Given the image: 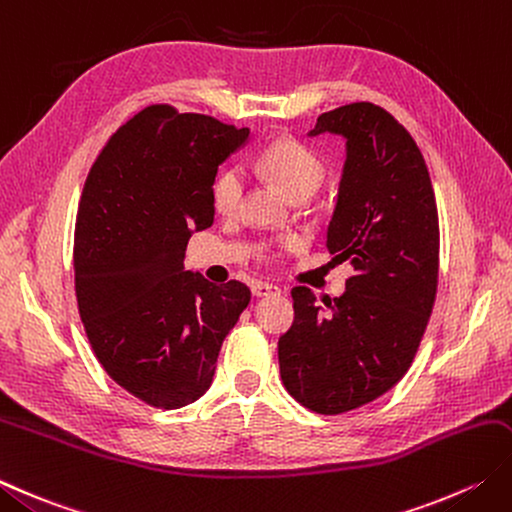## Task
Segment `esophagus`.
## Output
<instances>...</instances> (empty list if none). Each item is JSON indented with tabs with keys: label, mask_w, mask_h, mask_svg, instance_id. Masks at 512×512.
<instances>
[{
	"label": "esophagus",
	"mask_w": 512,
	"mask_h": 512,
	"mask_svg": "<svg viewBox=\"0 0 512 512\" xmlns=\"http://www.w3.org/2000/svg\"><path fill=\"white\" fill-rule=\"evenodd\" d=\"M250 290H253L255 297H268V295H279V293H282V290H279L277 286L266 284V282H253Z\"/></svg>",
	"instance_id": "esophagus-1"
}]
</instances>
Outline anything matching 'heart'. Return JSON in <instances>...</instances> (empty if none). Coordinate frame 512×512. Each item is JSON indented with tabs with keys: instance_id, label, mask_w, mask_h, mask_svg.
Wrapping results in <instances>:
<instances>
[{
	"instance_id": "obj_1",
	"label": "heart",
	"mask_w": 512,
	"mask_h": 512,
	"mask_svg": "<svg viewBox=\"0 0 512 512\" xmlns=\"http://www.w3.org/2000/svg\"><path fill=\"white\" fill-rule=\"evenodd\" d=\"M255 168L266 175L290 199H306L324 179V164L313 150L293 139H279L266 146L255 157ZM244 193V175L239 168H226L213 184V204L222 215L235 213ZM293 239H284L282 246L290 248Z\"/></svg>"
}]
</instances>
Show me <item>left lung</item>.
<instances>
[{"mask_svg": "<svg viewBox=\"0 0 512 512\" xmlns=\"http://www.w3.org/2000/svg\"><path fill=\"white\" fill-rule=\"evenodd\" d=\"M324 133L346 142L326 246L355 275L326 308L310 288H293L295 322L277 348L288 393L339 415L382 397L413 364L435 304L439 222L424 157L384 108L339 106L308 137Z\"/></svg>", "mask_w": 512, "mask_h": 512, "instance_id": "1", "label": "left lung"}]
</instances>
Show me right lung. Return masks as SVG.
Here are the masks:
<instances>
[{"mask_svg":"<svg viewBox=\"0 0 512 512\" xmlns=\"http://www.w3.org/2000/svg\"><path fill=\"white\" fill-rule=\"evenodd\" d=\"M248 128L148 106L90 168L75 226V293L88 342L113 382L155 408L197 402L250 302L242 282L184 268L188 239L213 226L219 164Z\"/></svg>","mask_w":512,"mask_h":512,"instance_id":"obj_1","label":"right lung"}]
</instances>
